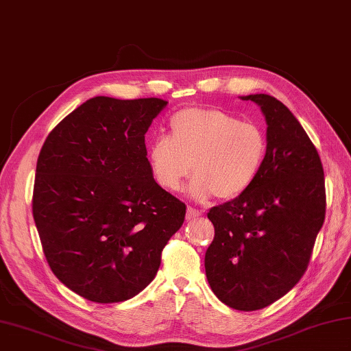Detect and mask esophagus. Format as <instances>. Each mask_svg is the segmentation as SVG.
I'll return each instance as SVG.
<instances>
[{
	"label": "esophagus",
	"instance_id": "34e87169",
	"mask_svg": "<svg viewBox=\"0 0 351 351\" xmlns=\"http://www.w3.org/2000/svg\"><path fill=\"white\" fill-rule=\"evenodd\" d=\"M200 216H202V213L199 210H195V208H193V206H188V210H186V219L188 220H195V219H199Z\"/></svg>",
	"mask_w": 351,
	"mask_h": 351
}]
</instances>
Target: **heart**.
<instances>
[{"instance_id": "obj_1", "label": "heart", "mask_w": 351, "mask_h": 351, "mask_svg": "<svg viewBox=\"0 0 351 351\" xmlns=\"http://www.w3.org/2000/svg\"><path fill=\"white\" fill-rule=\"evenodd\" d=\"M171 137H158L147 151L154 179L169 193L180 191L194 174L193 194L205 200L234 199L261 176L268 137L251 121L220 109H183L169 121Z\"/></svg>"}]
</instances>
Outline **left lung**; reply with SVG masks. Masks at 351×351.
I'll return each instance as SVG.
<instances>
[{
	"label": "left lung",
	"instance_id": "left-lung-1",
	"mask_svg": "<svg viewBox=\"0 0 351 351\" xmlns=\"http://www.w3.org/2000/svg\"><path fill=\"white\" fill-rule=\"evenodd\" d=\"M267 120L268 156L247 191L214 206V241L205 269L225 305L256 311L291 290L306 271L325 219L321 157L284 103L267 94L243 97Z\"/></svg>",
	"mask_w": 351,
	"mask_h": 351
}]
</instances>
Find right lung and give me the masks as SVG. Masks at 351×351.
I'll list each match as a JSON object with an SVG mask.
<instances>
[{
  "instance_id": "right-lung-1",
  "label": "right lung",
  "mask_w": 351,
  "mask_h": 351,
  "mask_svg": "<svg viewBox=\"0 0 351 351\" xmlns=\"http://www.w3.org/2000/svg\"><path fill=\"white\" fill-rule=\"evenodd\" d=\"M168 101L90 98L43 145L32 214L43 253L60 282L92 302L145 290L186 205L154 180L145 134Z\"/></svg>"
}]
</instances>
